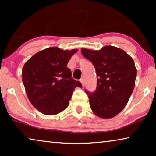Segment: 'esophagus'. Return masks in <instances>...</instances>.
Returning a JSON list of instances; mask_svg holds the SVG:
<instances>
[{"instance_id":"esophagus-1","label":"esophagus","mask_w":156,"mask_h":156,"mask_svg":"<svg viewBox=\"0 0 156 156\" xmlns=\"http://www.w3.org/2000/svg\"><path fill=\"white\" fill-rule=\"evenodd\" d=\"M80 82L82 83V86L84 87V80H83V79H81V80H80Z\"/></svg>"}]
</instances>
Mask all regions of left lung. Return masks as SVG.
I'll list each match as a JSON object with an SVG mask.
<instances>
[{"label":"left lung","mask_w":156,"mask_h":156,"mask_svg":"<svg viewBox=\"0 0 156 156\" xmlns=\"http://www.w3.org/2000/svg\"><path fill=\"white\" fill-rule=\"evenodd\" d=\"M84 57L91 61L97 72L95 92L86 91L94 114L111 119L123 109L133 92L137 74L134 61L125 51L114 46L100 50L82 48Z\"/></svg>","instance_id":"1"}]
</instances>
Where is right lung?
Segmentation results:
<instances>
[{"label": "right lung", "instance_id": "1", "mask_svg": "<svg viewBox=\"0 0 156 156\" xmlns=\"http://www.w3.org/2000/svg\"><path fill=\"white\" fill-rule=\"evenodd\" d=\"M76 49L63 50L52 47L40 51L25 63L22 80L30 103L42 114L52 116L69 104L75 87H82L67 67Z\"/></svg>", "mask_w": 156, "mask_h": 156}]
</instances>
